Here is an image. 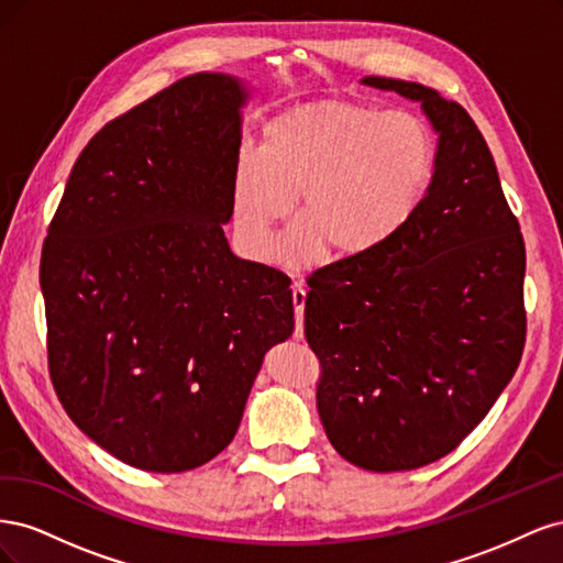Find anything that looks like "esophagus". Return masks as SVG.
<instances>
[{
    "mask_svg": "<svg viewBox=\"0 0 563 563\" xmlns=\"http://www.w3.org/2000/svg\"><path fill=\"white\" fill-rule=\"evenodd\" d=\"M291 296H294V310H296V329H294V338L302 340L305 335V327H302V314H305V288L294 284L291 288Z\"/></svg>",
    "mask_w": 563,
    "mask_h": 563,
    "instance_id": "obj_1",
    "label": "esophagus"
}]
</instances>
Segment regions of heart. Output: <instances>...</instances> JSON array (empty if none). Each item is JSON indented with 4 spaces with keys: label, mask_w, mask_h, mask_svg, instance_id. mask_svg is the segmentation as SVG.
I'll list each match as a JSON object with an SVG mask.
<instances>
[{
    "label": "heart",
    "mask_w": 563,
    "mask_h": 563,
    "mask_svg": "<svg viewBox=\"0 0 563 563\" xmlns=\"http://www.w3.org/2000/svg\"><path fill=\"white\" fill-rule=\"evenodd\" d=\"M439 150L424 119L356 100H314L272 117L265 143L234 162L232 220L255 261L275 253V230L300 199V223L279 258L312 267L327 249L362 258L387 246L428 201Z\"/></svg>",
    "instance_id": "b5f03b06"
}]
</instances>
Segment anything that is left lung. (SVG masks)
<instances>
[{"label":"left lung","instance_id":"obj_1","mask_svg":"<svg viewBox=\"0 0 563 563\" xmlns=\"http://www.w3.org/2000/svg\"><path fill=\"white\" fill-rule=\"evenodd\" d=\"M418 100L439 133L428 201L395 240L308 279L305 338L333 449L371 472L449 455L512 380L526 343V249L496 162L455 100L364 77Z\"/></svg>","mask_w":563,"mask_h":563}]
</instances>
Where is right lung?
<instances>
[{
    "mask_svg": "<svg viewBox=\"0 0 563 563\" xmlns=\"http://www.w3.org/2000/svg\"><path fill=\"white\" fill-rule=\"evenodd\" d=\"M246 91L197 73L100 129L42 249L48 373L77 428L145 472L209 463L265 352L294 333L279 269L230 251Z\"/></svg>",
    "mask_w": 563,
    "mask_h": 563,
    "instance_id": "right-lung-1",
    "label": "right lung"
}]
</instances>
